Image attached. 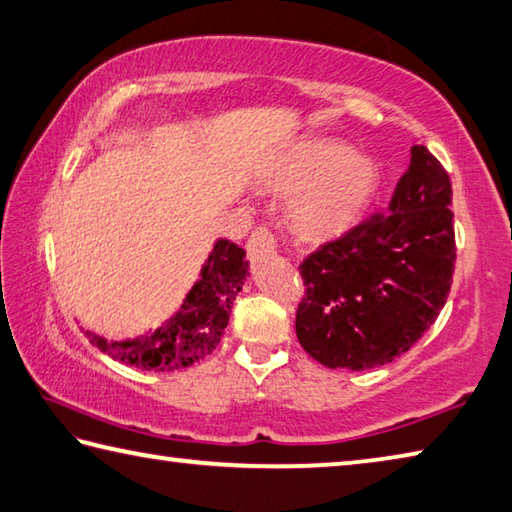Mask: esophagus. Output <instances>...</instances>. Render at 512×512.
<instances>
[{
    "label": "esophagus",
    "mask_w": 512,
    "mask_h": 512,
    "mask_svg": "<svg viewBox=\"0 0 512 512\" xmlns=\"http://www.w3.org/2000/svg\"><path fill=\"white\" fill-rule=\"evenodd\" d=\"M246 250H248L250 262H262L264 257H273L275 250H277L275 235L268 228L253 230V235L248 237Z\"/></svg>",
    "instance_id": "obj_1"
}]
</instances>
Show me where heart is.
Returning <instances> with one entry per match:
<instances>
[{"instance_id":"obj_1","label":"heart","mask_w":512,"mask_h":512,"mask_svg":"<svg viewBox=\"0 0 512 512\" xmlns=\"http://www.w3.org/2000/svg\"><path fill=\"white\" fill-rule=\"evenodd\" d=\"M268 188L293 194L288 221L295 235L322 241L347 232L365 215L383 183L380 165L336 138L297 143L268 174Z\"/></svg>"}]
</instances>
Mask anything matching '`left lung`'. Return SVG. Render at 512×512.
Masks as SVG:
<instances>
[{"label": "left lung", "instance_id": "obj_1", "mask_svg": "<svg viewBox=\"0 0 512 512\" xmlns=\"http://www.w3.org/2000/svg\"><path fill=\"white\" fill-rule=\"evenodd\" d=\"M452 183L412 147L387 212H376L300 264L306 286L295 333L329 369L387 365L432 327L448 300L454 259Z\"/></svg>", "mask_w": 512, "mask_h": 512}]
</instances>
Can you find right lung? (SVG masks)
Masks as SVG:
<instances>
[{"instance_id": "obj_1", "label": "right lung", "mask_w": 512, "mask_h": 512, "mask_svg": "<svg viewBox=\"0 0 512 512\" xmlns=\"http://www.w3.org/2000/svg\"><path fill=\"white\" fill-rule=\"evenodd\" d=\"M248 277L246 250L217 239L201 277L185 295L181 309L159 329L132 340H107L82 329L91 345L123 365L145 371H176L210 356L224 336L230 309Z\"/></svg>"}]
</instances>
